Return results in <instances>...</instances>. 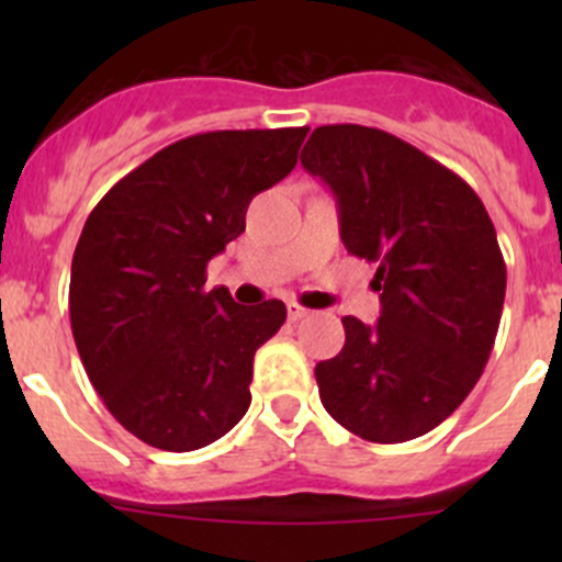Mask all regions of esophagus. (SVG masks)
Returning <instances> with one entry per match:
<instances>
[{"instance_id": "1", "label": "esophagus", "mask_w": 562, "mask_h": 562, "mask_svg": "<svg viewBox=\"0 0 562 562\" xmlns=\"http://www.w3.org/2000/svg\"><path fill=\"white\" fill-rule=\"evenodd\" d=\"M307 315H310V310H304L302 304H288V321H291V323L304 321Z\"/></svg>"}]
</instances>
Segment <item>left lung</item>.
Here are the masks:
<instances>
[{
    "instance_id": "obj_1",
    "label": "left lung",
    "mask_w": 562,
    "mask_h": 562,
    "mask_svg": "<svg viewBox=\"0 0 562 562\" xmlns=\"http://www.w3.org/2000/svg\"><path fill=\"white\" fill-rule=\"evenodd\" d=\"M302 166L331 187L339 236L381 291L375 326L345 315V348L315 367L323 407L370 443L422 438L490 361L506 299L495 225L468 181L383 130L323 124Z\"/></svg>"
}]
</instances>
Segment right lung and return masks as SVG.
I'll list each match as a JSON object with an SVG mask.
<instances>
[{"label":"right lung","instance_id":"add662e5","mask_svg":"<svg viewBox=\"0 0 562 562\" xmlns=\"http://www.w3.org/2000/svg\"><path fill=\"white\" fill-rule=\"evenodd\" d=\"M307 133L190 135L119 179L89 214L72 255V337L111 416L144 443L203 449L247 413L255 350L288 310L206 291V263L245 231L249 201L293 171Z\"/></svg>","mask_w":562,"mask_h":562}]
</instances>
